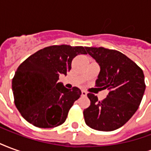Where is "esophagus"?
Returning <instances> with one entry per match:
<instances>
[{
    "mask_svg": "<svg viewBox=\"0 0 151 151\" xmlns=\"http://www.w3.org/2000/svg\"><path fill=\"white\" fill-rule=\"evenodd\" d=\"M86 95H87V93L85 91H82V96H86Z\"/></svg>",
    "mask_w": 151,
    "mask_h": 151,
    "instance_id": "obj_1",
    "label": "esophagus"
}]
</instances>
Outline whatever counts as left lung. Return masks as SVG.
Instances as JSON below:
<instances>
[{
  "label": "left lung",
  "instance_id": "obj_1",
  "mask_svg": "<svg viewBox=\"0 0 151 151\" xmlns=\"http://www.w3.org/2000/svg\"><path fill=\"white\" fill-rule=\"evenodd\" d=\"M98 63L100 71L96 86L107 89L103 101L89 93L90 107L84 110L86 124L99 131H113L122 127L138 109L146 89L142 69L123 53L104 47H86Z\"/></svg>",
  "mask_w": 151,
  "mask_h": 151
}]
</instances>
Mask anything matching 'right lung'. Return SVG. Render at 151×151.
<instances>
[{
  "instance_id": "obj_1",
  "label": "right lung",
  "mask_w": 151,
  "mask_h": 151,
  "mask_svg": "<svg viewBox=\"0 0 151 151\" xmlns=\"http://www.w3.org/2000/svg\"><path fill=\"white\" fill-rule=\"evenodd\" d=\"M86 54L85 47L54 45L29 56L12 81L14 103L22 117L39 128H54L65 121L70 108L82 95L80 89H67L57 82L67 75L73 59Z\"/></svg>"
}]
</instances>
